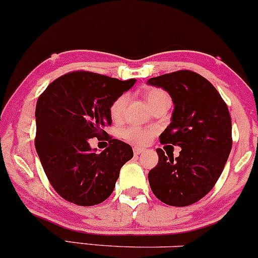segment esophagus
Masks as SVG:
<instances>
[{
    "label": "esophagus",
    "mask_w": 258,
    "mask_h": 258,
    "mask_svg": "<svg viewBox=\"0 0 258 258\" xmlns=\"http://www.w3.org/2000/svg\"><path fill=\"white\" fill-rule=\"evenodd\" d=\"M144 152V149H141V147H134V155L135 156H139L140 153Z\"/></svg>",
    "instance_id": "obj_1"
}]
</instances>
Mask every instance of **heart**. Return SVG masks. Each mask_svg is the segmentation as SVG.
I'll use <instances>...</instances> for the list:
<instances>
[{
	"instance_id": "heart-1",
	"label": "heart",
	"mask_w": 258,
	"mask_h": 258,
	"mask_svg": "<svg viewBox=\"0 0 258 258\" xmlns=\"http://www.w3.org/2000/svg\"><path fill=\"white\" fill-rule=\"evenodd\" d=\"M145 98H146V101L149 102L150 107L153 108V107L158 105L161 101L169 98V96H168L167 92L162 90V89L150 88L147 89L146 92H145ZM126 101H128V96L124 94V95H120V96H118L113 102H112L111 107H109V112H111V117L113 118V119H119L121 117V114H123V111H124V107L126 105ZM121 135H123V138L125 139L126 141H129V143L137 144V145H145L151 140L153 135V130L144 129L137 125H132L124 129L123 133H121Z\"/></svg>"
}]
</instances>
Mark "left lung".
Wrapping results in <instances>:
<instances>
[{"label":"left lung","mask_w":258,"mask_h":258,"mask_svg":"<svg viewBox=\"0 0 258 258\" xmlns=\"http://www.w3.org/2000/svg\"><path fill=\"white\" fill-rule=\"evenodd\" d=\"M147 83L169 92L174 103L161 144L181 147L175 158L157 149L160 160L149 173L150 186L164 204L189 206L212 190L229 157L233 139L228 106L215 86L195 72L176 71Z\"/></svg>","instance_id":"obj_1"}]
</instances>
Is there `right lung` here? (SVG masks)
I'll use <instances>...</instances> for the list:
<instances>
[{"label":"right lung","mask_w":258,"mask_h":258,"mask_svg":"<svg viewBox=\"0 0 258 258\" xmlns=\"http://www.w3.org/2000/svg\"><path fill=\"white\" fill-rule=\"evenodd\" d=\"M135 79L119 80L88 71L57 78L36 102L35 149L57 194L79 206H94L111 195L120 168L133 149L105 132L112 124L109 107ZM105 138L109 147L92 152L88 141Z\"/></svg>","instance_id":"right-lung-1"}]
</instances>
